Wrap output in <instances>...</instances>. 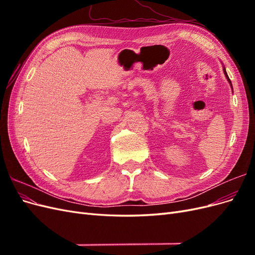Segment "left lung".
<instances>
[{
  "mask_svg": "<svg viewBox=\"0 0 255 255\" xmlns=\"http://www.w3.org/2000/svg\"><path fill=\"white\" fill-rule=\"evenodd\" d=\"M223 72H225V75H226V78H227V80H228V82L230 83V86H231V88L233 89V87H232V83H231V81H230V79H229V75H228V73H227V71H226V68L223 67Z\"/></svg>",
  "mask_w": 255,
  "mask_h": 255,
  "instance_id": "8db88e82",
  "label": "left lung"
}]
</instances>
